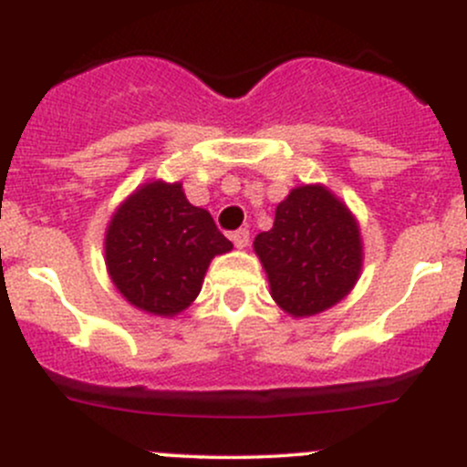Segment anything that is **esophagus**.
Here are the masks:
<instances>
[{
	"mask_svg": "<svg viewBox=\"0 0 467 467\" xmlns=\"http://www.w3.org/2000/svg\"><path fill=\"white\" fill-rule=\"evenodd\" d=\"M230 239H233L234 246H237L239 250H242V248H246V246H248V242H250V233H248L246 228H239V230H234L233 234H230Z\"/></svg>",
	"mask_w": 467,
	"mask_h": 467,
	"instance_id": "1",
	"label": "esophagus"
}]
</instances>
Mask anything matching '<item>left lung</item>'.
<instances>
[{
    "instance_id": "obj_1",
    "label": "left lung",
    "mask_w": 467,
    "mask_h": 467,
    "mask_svg": "<svg viewBox=\"0 0 467 467\" xmlns=\"http://www.w3.org/2000/svg\"><path fill=\"white\" fill-rule=\"evenodd\" d=\"M271 296L291 317L342 302L362 273L360 225L327 185H297L275 208L273 228L253 242Z\"/></svg>"
}]
</instances>
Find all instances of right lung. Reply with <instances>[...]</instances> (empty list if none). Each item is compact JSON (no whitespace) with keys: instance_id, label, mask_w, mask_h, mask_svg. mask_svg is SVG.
I'll return each mask as SVG.
<instances>
[{"instance_id":"obj_1","label":"right lung","mask_w":467,"mask_h":467,"mask_svg":"<svg viewBox=\"0 0 467 467\" xmlns=\"http://www.w3.org/2000/svg\"><path fill=\"white\" fill-rule=\"evenodd\" d=\"M233 244L208 210L196 208L183 183L154 179L136 188L111 214L105 264L116 291L139 311L174 317L203 286L205 271Z\"/></svg>"}]
</instances>
